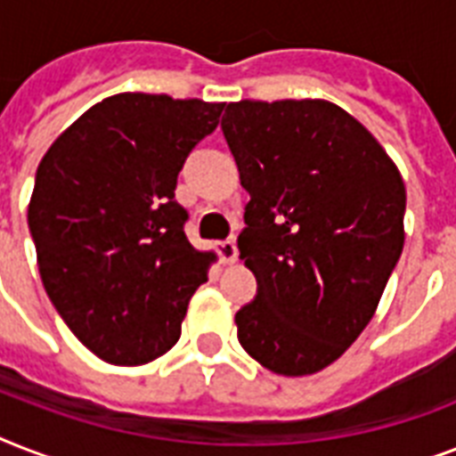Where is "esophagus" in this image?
<instances>
[{"label": "esophagus", "mask_w": 456, "mask_h": 456, "mask_svg": "<svg viewBox=\"0 0 456 456\" xmlns=\"http://www.w3.org/2000/svg\"><path fill=\"white\" fill-rule=\"evenodd\" d=\"M217 253H220V260L224 265L236 263V257H239V248H236L234 239H227V241L217 243Z\"/></svg>", "instance_id": "obj_1"}]
</instances>
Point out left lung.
<instances>
[{
    "mask_svg": "<svg viewBox=\"0 0 456 456\" xmlns=\"http://www.w3.org/2000/svg\"><path fill=\"white\" fill-rule=\"evenodd\" d=\"M222 132L250 193L239 250L257 279L239 343L274 374L322 371L371 322L400 260L403 175L324 99L229 103Z\"/></svg>",
    "mask_w": 456,
    "mask_h": 456,
    "instance_id": "obj_1",
    "label": "left lung"
}]
</instances>
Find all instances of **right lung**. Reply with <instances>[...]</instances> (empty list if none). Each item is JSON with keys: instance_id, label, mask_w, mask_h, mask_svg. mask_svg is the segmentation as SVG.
Segmentation results:
<instances>
[{"instance_id": "add662e5", "label": "right lung", "mask_w": 456, "mask_h": 456, "mask_svg": "<svg viewBox=\"0 0 456 456\" xmlns=\"http://www.w3.org/2000/svg\"><path fill=\"white\" fill-rule=\"evenodd\" d=\"M224 103L125 92L85 110L35 175L28 227L45 291L96 357L137 367L182 333L213 253L184 234L175 200L186 156Z\"/></svg>"}]
</instances>
